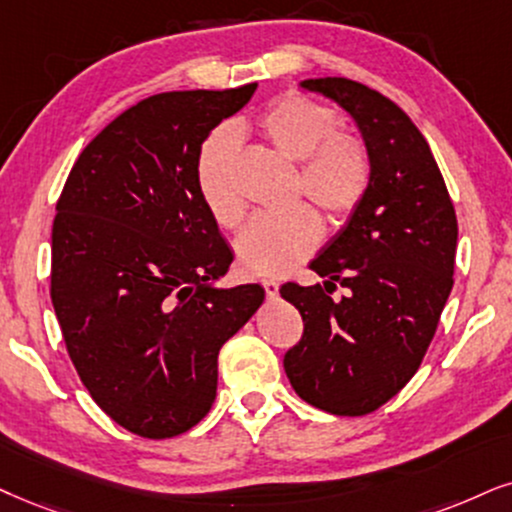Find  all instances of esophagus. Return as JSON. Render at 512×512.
I'll list each match as a JSON object with an SVG mask.
<instances>
[{"label": "esophagus", "mask_w": 512, "mask_h": 512, "mask_svg": "<svg viewBox=\"0 0 512 512\" xmlns=\"http://www.w3.org/2000/svg\"><path fill=\"white\" fill-rule=\"evenodd\" d=\"M262 286H264V293H267V297H276L278 295V283L274 281V278H264Z\"/></svg>", "instance_id": "obj_1"}]
</instances>
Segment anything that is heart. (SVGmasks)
Wrapping results in <instances>:
<instances>
[{"instance_id": "1", "label": "heart", "mask_w": 512, "mask_h": 512, "mask_svg": "<svg viewBox=\"0 0 512 512\" xmlns=\"http://www.w3.org/2000/svg\"><path fill=\"white\" fill-rule=\"evenodd\" d=\"M262 137L286 158L300 163L297 193H304L333 222H345L364 203L373 177L368 148L342 134L335 108L304 94H286L262 113ZM238 132L219 127L196 155V186L205 208L224 229L243 219L245 200L236 184ZM323 236V224L309 205L283 215H257L236 241V260L250 276H283L307 260Z\"/></svg>"}]
</instances>
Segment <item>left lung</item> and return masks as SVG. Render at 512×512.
<instances>
[{"instance_id":"obj_1","label":"left lung","mask_w":512,"mask_h":512,"mask_svg":"<svg viewBox=\"0 0 512 512\" xmlns=\"http://www.w3.org/2000/svg\"><path fill=\"white\" fill-rule=\"evenodd\" d=\"M352 115L373 163L364 203L309 264L316 286H281L302 340L283 357L293 390L335 416H366L418 371L451 286L458 222L428 141L397 103L347 77L304 80ZM346 288L333 298L337 286Z\"/></svg>"}]
</instances>
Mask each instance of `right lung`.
Segmentation results:
<instances>
[{"label": "right lung", "instance_id": "right-lung-1", "mask_svg": "<svg viewBox=\"0 0 512 512\" xmlns=\"http://www.w3.org/2000/svg\"><path fill=\"white\" fill-rule=\"evenodd\" d=\"M257 84L165 92L127 108L80 153L56 203L51 302L77 375L148 439L200 423L217 354L264 300L217 288L234 262L196 186V155Z\"/></svg>", "mask_w": 512, "mask_h": 512}]
</instances>
